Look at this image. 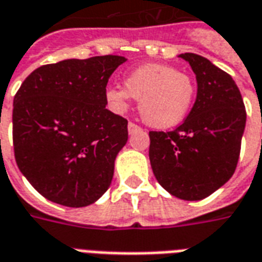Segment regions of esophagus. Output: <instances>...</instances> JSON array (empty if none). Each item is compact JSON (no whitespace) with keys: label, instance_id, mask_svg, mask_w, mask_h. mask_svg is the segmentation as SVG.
I'll return each mask as SVG.
<instances>
[{"label":"esophagus","instance_id":"obj_1","mask_svg":"<svg viewBox=\"0 0 262 262\" xmlns=\"http://www.w3.org/2000/svg\"><path fill=\"white\" fill-rule=\"evenodd\" d=\"M138 129H141V127H139V125H137L135 123H128V133L129 134L135 133V131H138Z\"/></svg>","mask_w":262,"mask_h":262}]
</instances>
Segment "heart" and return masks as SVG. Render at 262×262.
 Segmentation results:
<instances>
[{"instance_id": "1", "label": "heart", "mask_w": 262, "mask_h": 262, "mask_svg": "<svg viewBox=\"0 0 262 262\" xmlns=\"http://www.w3.org/2000/svg\"><path fill=\"white\" fill-rule=\"evenodd\" d=\"M124 86L108 88L104 96L117 113L125 112L131 97L138 100L139 114L154 128H171L190 112L195 96L191 76L170 66L146 64L129 72Z\"/></svg>"}]
</instances>
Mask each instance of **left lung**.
Masks as SVG:
<instances>
[{
    "label": "left lung",
    "instance_id": "8db88e82",
    "mask_svg": "<svg viewBox=\"0 0 262 262\" xmlns=\"http://www.w3.org/2000/svg\"><path fill=\"white\" fill-rule=\"evenodd\" d=\"M196 78V99L173 131H150L149 160L159 184L171 195L198 201L211 195L236 170L246 108L236 82L205 57L184 53Z\"/></svg>",
    "mask_w": 262,
    "mask_h": 262
}]
</instances>
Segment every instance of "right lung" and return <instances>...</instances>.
I'll return each mask as SVG.
<instances>
[{
  "label": "right lung",
  "mask_w": 262,
  "mask_h": 262,
  "mask_svg": "<svg viewBox=\"0 0 262 262\" xmlns=\"http://www.w3.org/2000/svg\"><path fill=\"white\" fill-rule=\"evenodd\" d=\"M121 55L64 60L34 70L13 97V154L34 190L64 207H86L107 191L128 121L106 108Z\"/></svg>",
  "instance_id": "1"
}]
</instances>
